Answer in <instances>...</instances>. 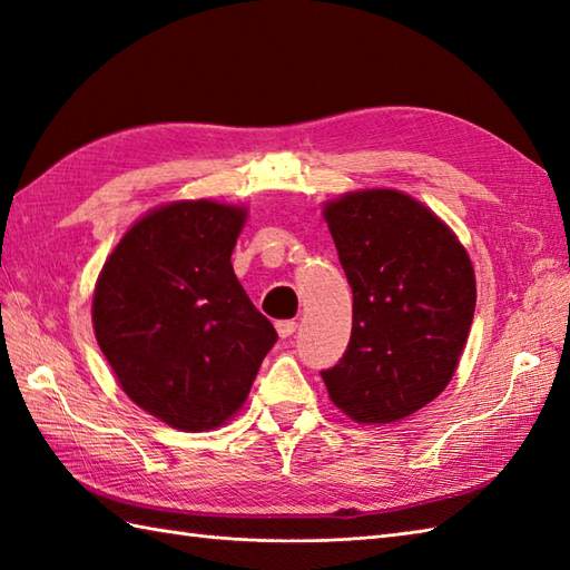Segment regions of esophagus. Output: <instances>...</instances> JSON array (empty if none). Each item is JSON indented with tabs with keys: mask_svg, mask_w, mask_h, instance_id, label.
I'll return each mask as SVG.
<instances>
[{
	"mask_svg": "<svg viewBox=\"0 0 570 570\" xmlns=\"http://www.w3.org/2000/svg\"><path fill=\"white\" fill-rule=\"evenodd\" d=\"M296 328H298L296 321H278L276 323V333L282 337H292L296 333Z\"/></svg>",
	"mask_w": 570,
	"mask_h": 570,
	"instance_id": "esophagus-1",
	"label": "esophagus"
}]
</instances>
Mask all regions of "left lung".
<instances>
[{
  "mask_svg": "<svg viewBox=\"0 0 570 570\" xmlns=\"http://www.w3.org/2000/svg\"><path fill=\"white\" fill-rule=\"evenodd\" d=\"M325 223L353 288V333L321 377L357 423L399 421L453 377L475 313L470 257L426 205L399 190L347 193L325 205Z\"/></svg>",
  "mask_w": 570,
  "mask_h": 570,
  "instance_id": "8db88e82",
  "label": "left lung"
}]
</instances>
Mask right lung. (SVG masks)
Segmentation results:
<instances>
[{"instance_id":"obj_1","label":"right lung","mask_w":570,"mask_h":570,"mask_svg":"<svg viewBox=\"0 0 570 570\" xmlns=\"http://www.w3.org/2000/svg\"><path fill=\"white\" fill-rule=\"evenodd\" d=\"M242 225L233 205H164L122 237L95 286V337L119 384L180 431L233 416L278 337L229 264Z\"/></svg>"}]
</instances>
